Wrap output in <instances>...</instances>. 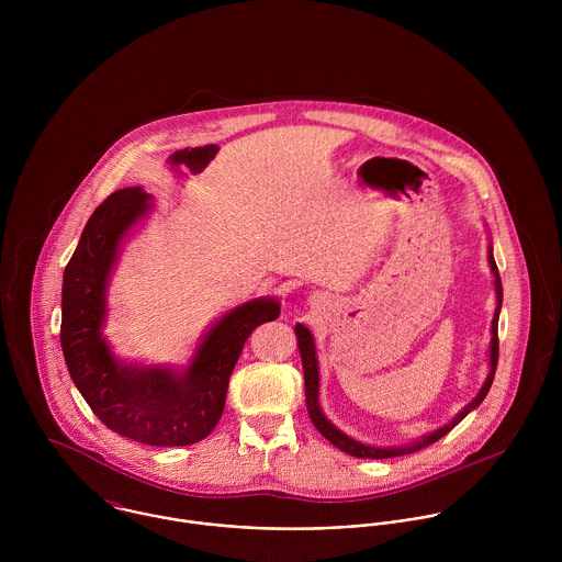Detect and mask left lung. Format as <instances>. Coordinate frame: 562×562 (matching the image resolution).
<instances>
[{"label": "left lung", "instance_id": "left-lung-1", "mask_svg": "<svg viewBox=\"0 0 562 562\" xmlns=\"http://www.w3.org/2000/svg\"><path fill=\"white\" fill-rule=\"evenodd\" d=\"M488 263H491V272L495 277V294H497V307H495V316L491 322V346H488V376L482 385L479 396L474 401L470 402L463 411H459V415L437 428L435 432H428L426 437L413 441V443H404V446H394V448H374V446H366L361 441H355L352 437L344 435L339 428H335L322 413L321 402H318V359H316V346H314V337L310 333L307 326L303 324H296V337H299V350H301V359H303V372H305V401H307V411H310V417L314 422V426L321 430L322 437L328 439L335 448L357 457V459H392V457H402V454H411V452H417L435 441H439L443 435H448L470 411H474L484 396L488 394L491 390V383H493V376H495V368H497V355H499V344H497V318H499V307H502V279H499V272H497V266H495V259H493V248H488Z\"/></svg>", "mask_w": 562, "mask_h": 562}]
</instances>
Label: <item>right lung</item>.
Masks as SVG:
<instances>
[{
  "instance_id": "add662e5",
  "label": "right lung",
  "mask_w": 562,
  "mask_h": 562,
  "mask_svg": "<svg viewBox=\"0 0 562 562\" xmlns=\"http://www.w3.org/2000/svg\"><path fill=\"white\" fill-rule=\"evenodd\" d=\"M149 201L143 188H123L88 218L65 268L60 344L76 387L110 430L147 446H190L218 424L244 341L259 324L279 318L281 305L255 299L225 314L183 372L119 361L101 335L108 279L121 240L147 216Z\"/></svg>"
}]
</instances>
